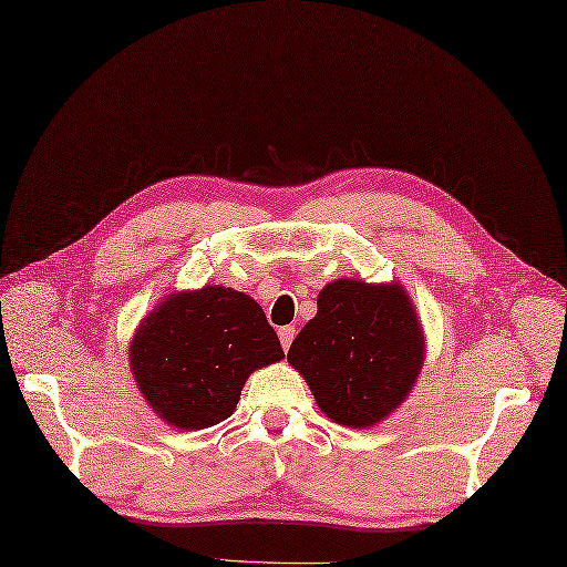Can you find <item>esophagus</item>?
I'll return each mask as SVG.
<instances>
[{
    "mask_svg": "<svg viewBox=\"0 0 567 567\" xmlns=\"http://www.w3.org/2000/svg\"><path fill=\"white\" fill-rule=\"evenodd\" d=\"M293 337H296V327H293V324H286V327H281V329H279V339H281V347H284V351L291 349Z\"/></svg>",
    "mask_w": 567,
    "mask_h": 567,
    "instance_id": "34e87169",
    "label": "esophagus"
}]
</instances>
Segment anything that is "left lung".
<instances>
[{
    "label": "left lung",
    "mask_w": 567,
    "mask_h": 567,
    "mask_svg": "<svg viewBox=\"0 0 567 567\" xmlns=\"http://www.w3.org/2000/svg\"><path fill=\"white\" fill-rule=\"evenodd\" d=\"M331 421L375 425L404 402L423 363V334L402 286L327 284L317 315L288 349Z\"/></svg>",
    "instance_id": "left-lung-1"
}]
</instances>
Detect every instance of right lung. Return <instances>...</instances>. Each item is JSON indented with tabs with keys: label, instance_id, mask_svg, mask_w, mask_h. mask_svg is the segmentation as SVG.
Wrapping results in <instances>:
<instances>
[{
	"label": "right lung",
	"instance_id": "obj_1",
	"mask_svg": "<svg viewBox=\"0 0 567 567\" xmlns=\"http://www.w3.org/2000/svg\"><path fill=\"white\" fill-rule=\"evenodd\" d=\"M281 358L265 310L224 286L165 298L136 329L130 349L146 402L183 431L226 421L247 375Z\"/></svg>",
	"mask_w": 567,
	"mask_h": 567
}]
</instances>
